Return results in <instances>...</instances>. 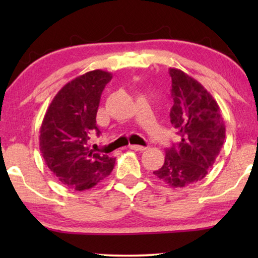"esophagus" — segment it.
<instances>
[{"label": "esophagus", "instance_id": "1", "mask_svg": "<svg viewBox=\"0 0 258 258\" xmlns=\"http://www.w3.org/2000/svg\"><path fill=\"white\" fill-rule=\"evenodd\" d=\"M129 148L132 150H136V151H144L147 149V147H143V146H136V144H130Z\"/></svg>", "mask_w": 258, "mask_h": 258}]
</instances>
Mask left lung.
Returning a JSON list of instances; mask_svg holds the SVG:
<instances>
[{
	"label": "left lung",
	"instance_id": "8db88e82",
	"mask_svg": "<svg viewBox=\"0 0 258 258\" xmlns=\"http://www.w3.org/2000/svg\"><path fill=\"white\" fill-rule=\"evenodd\" d=\"M171 125L179 142L165 151L164 164L154 175L172 188H184L206 177L225 139L221 109L199 81L182 70L170 68Z\"/></svg>",
	"mask_w": 258,
	"mask_h": 258
}]
</instances>
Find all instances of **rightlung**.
Returning a JSON list of instances; mask_svg holds the SVG:
<instances>
[{"instance_id":"obj_1","label":"right lung","mask_w":258,"mask_h":258,"mask_svg":"<svg viewBox=\"0 0 258 258\" xmlns=\"http://www.w3.org/2000/svg\"><path fill=\"white\" fill-rule=\"evenodd\" d=\"M112 75L93 70L70 81L56 94L40 129L45 164L63 185L83 191L110 175L115 158L95 153L88 141L100 129L96 114L102 91Z\"/></svg>"}]
</instances>
